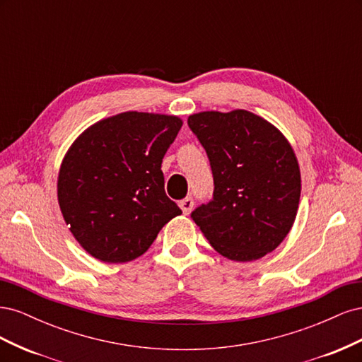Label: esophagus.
<instances>
[{"label": "esophagus", "instance_id": "obj_1", "mask_svg": "<svg viewBox=\"0 0 362 362\" xmlns=\"http://www.w3.org/2000/svg\"><path fill=\"white\" fill-rule=\"evenodd\" d=\"M193 205H194V202H193L192 198H185V199L180 201V206H181V210H182L184 214H190Z\"/></svg>", "mask_w": 362, "mask_h": 362}]
</instances>
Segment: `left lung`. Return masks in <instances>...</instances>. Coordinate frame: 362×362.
<instances>
[{"instance_id":"left-lung-1","label":"left lung","mask_w":362,"mask_h":362,"mask_svg":"<svg viewBox=\"0 0 362 362\" xmlns=\"http://www.w3.org/2000/svg\"><path fill=\"white\" fill-rule=\"evenodd\" d=\"M187 124L214 180L211 201L192 213L194 223L233 261L275 250L290 233L300 199V170L288 140L246 110L196 113Z\"/></svg>"}]
</instances>
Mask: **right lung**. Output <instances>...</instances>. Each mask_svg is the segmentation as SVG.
<instances>
[{
	"instance_id": "add662e5",
	"label": "right lung",
	"mask_w": 362,
	"mask_h": 362,
	"mask_svg": "<svg viewBox=\"0 0 362 362\" xmlns=\"http://www.w3.org/2000/svg\"><path fill=\"white\" fill-rule=\"evenodd\" d=\"M182 120L125 112L87 128L63 158L57 196L64 222L104 262L144 255L160 229L180 216L164 192L161 161Z\"/></svg>"
}]
</instances>
